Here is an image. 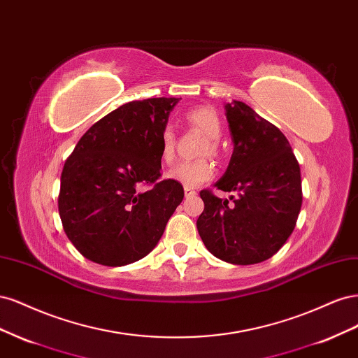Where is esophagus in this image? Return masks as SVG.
Here are the masks:
<instances>
[{"mask_svg": "<svg viewBox=\"0 0 358 358\" xmlns=\"http://www.w3.org/2000/svg\"><path fill=\"white\" fill-rule=\"evenodd\" d=\"M196 189H192V188H188V187H185V197L188 199V197H194L196 196Z\"/></svg>", "mask_w": 358, "mask_h": 358, "instance_id": "1", "label": "esophagus"}]
</instances>
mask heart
<instances>
[{
  "label": "heart",
  "instance_id": "1",
  "mask_svg": "<svg viewBox=\"0 0 358 358\" xmlns=\"http://www.w3.org/2000/svg\"><path fill=\"white\" fill-rule=\"evenodd\" d=\"M185 119L188 124L199 129L201 134L206 136V142L200 148V155H220V137L222 134V124L221 119L210 107H194L185 113ZM176 142L175 133L170 127H166L161 133V158L164 162H171L175 158ZM215 175V166L208 158H201L197 161H183L176 164L169 171V178L176 180L182 185L188 188L199 187L201 183L208 182Z\"/></svg>",
  "mask_w": 358,
  "mask_h": 358
}]
</instances>
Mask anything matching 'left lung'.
Here are the masks:
<instances>
[{
    "instance_id": "left-lung-1",
    "label": "left lung",
    "mask_w": 358,
    "mask_h": 358,
    "mask_svg": "<svg viewBox=\"0 0 358 358\" xmlns=\"http://www.w3.org/2000/svg\"><path fill=\"white\" fill-rule=\"evenodd\" d=\"M234 150L215 187L239 197L200 191L204 210L197 229L206 248L222 262L248 266L273 257L294 230L301 208V178L282 131L242 101L225 106Z\"/></svg>"
}]
</instances>
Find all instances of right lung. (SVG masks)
Segmentation results:
<instances>
[{
  "instance_id": "right-lung-1",
  "label": "right lung",
  "mask_w": 358,
  "mask_h": 358,
  "mask_svg": "<svg viewBox=\"0 0 358 358\" xmlns=\"http://www.w3.org/2000/svg\"><path fill=\"white\" fill-rule=\"evenodd\" d=\"M179 99L127 103L95 122L61 173L58 210L74 248L91 262L117 267L148 255L183 200L161 180V133Z\"/></svg>"
}]
</instances>
